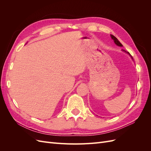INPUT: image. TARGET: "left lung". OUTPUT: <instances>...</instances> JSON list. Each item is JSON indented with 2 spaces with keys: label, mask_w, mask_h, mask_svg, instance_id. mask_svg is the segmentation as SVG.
Masks as SVG:
<instances>
[{
  "label": "left lung",
  "mask_w": 151,
  "mask_h": 151,
  "mask_svg": "<svg viewBox=\"0 0 151 151\" xmlns=\"http://www.w3.org/2000/svg\"><path fill=\"white\" fill-rule=\"evenodd\" d=\"M111 38L114 40V42H115V43L116 45H118V46H119V47H123V45H122V44L119 42V41L118 40V39L115 37V36H113V35H111ZM123 51L124 52H126V51H125V50H123ZM127 53L128 54H129L131 56V55L129 53V52H127ZM131 57L132 58V57L131 56Z\"/></svg>",
  "instance_id": "1"
}]
</instances>
